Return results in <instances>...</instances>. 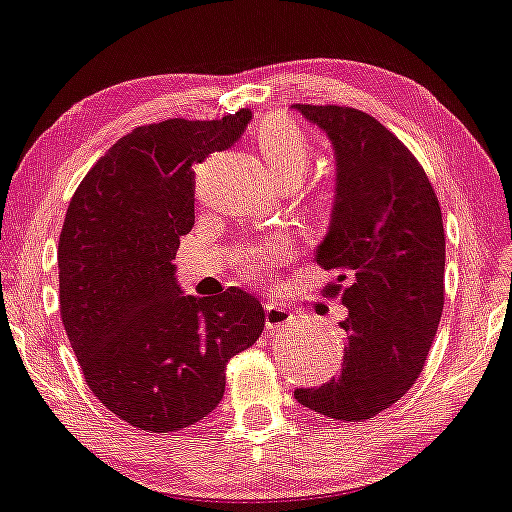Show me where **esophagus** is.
I'll list each match as a JSON object with an SVG mask.
<instances>
[{
  "instance_id": "1",
  "label": "esophagus",
  "mask_w": 512,
  "mask_h": 512,
  "mask_svg": "<svg viewBox=\"0 0 512 512\" xmlns=\"http://www.w3.org/2000/svg\"><path fill=\"white\" fill-rule=\"evenodd\" d=\"M289 318H292V312H289L287 307L274 305V303L265 305V323L269 330H283V327L289 323Z\"/></svg>"
}]
</instances>
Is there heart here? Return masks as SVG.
<instances>
[{"mask_svg": "<svg viewBox=\"0 0 512 512\" xmlns=\"http://www.w3.org/2000/svg\"><path fill=\"white\" fill-rule=\"evenodd\" d=\"M256 142L265 167L278 185H296L303 178L307 162H310V142L294 120L285 115H269L258 127ZM283 254L285 245L281 240H274V243L245 249L240 263H243L247 276H260L269 265L281 260Z\"/></svg>", "mask_w": 512, "mask_h": 512, "instance_id": "obj_1", "label": "heart"}]
</instances>
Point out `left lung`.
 I'll list each match as a JSON object with an SVG mask.
<instances>
[{
	"label": "left lung",
	"mask_w": 512,
	"mask_h": 512,
	"mask_svg": "<svg viewBox=\"0 0 512 512\" xmlns=\"http://www.w3.org/2000/svg\"><path fill=\"white\" fill-rule=\"evenodd\" d=\"M332 142L336 191L316 263L350 281L345 361L321 388L294 390L296 401L341 421L390 408L423 370L443 312L441 207L426 171L372 115L350 106L294 104Z\"/></svg>",
	"instance_id": "left-lung-1"
}]
</instances>
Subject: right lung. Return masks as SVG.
<instances>
[{
    "label": "right lung",
    "mask_w": 512,
    "mask_h": 512,
    "mask_svg": "<svg viewBox=\"0 0 512 512\" xmlns=\"http://www.w3.org/2000/svg\"><path fill=\"white\" fill-rule=\"evenodd\" d=\"M252 111L133 129L86 173L57 247L60 312L84 379L113 414L173 432L214 410L229 359L265 327L256 296H191L176 278L194 227V167L231 149Z\"/></svg>",
    "instance_id": "1"
}]
</instances>
